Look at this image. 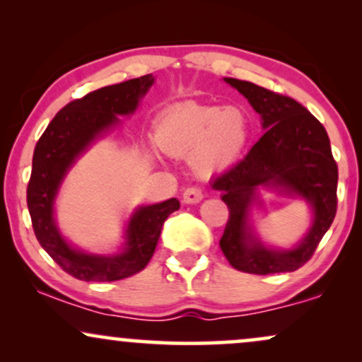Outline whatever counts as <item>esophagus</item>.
Instances as JSON below:
<instances>
[{
	"mask_svg": "<svg viewBox=\"0 0 362 362\" xmlns=\"http://www.w3.org/2000/svg\"><path fill=\"white\" fill-rule=\"evenodd\" d=\"M204 194L199 187H189V189L184 190V202L185 204H197V202L202 201Z\"/></svg>",
	"mask_w": 362,
	"mask_h": 362,
	"instance_id": "1",
	"label": "esophagus"
}]
</instances>
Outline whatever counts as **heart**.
Returning <instances> with one entry per match:
<instances>
[{"label":"heart","instance_id":"obj_1","mask_svg":"<svg viewBox=\"0 0 362 362\" xmlns=\"http://www.w3.org/2000/svg\"><path fill=\"white\" fill-rule=\"evenodd\" d=\"M250 134V117L242 107L192 105L161 115L153 138L170 155H192L195 168L214 172L242 156Z\"/></svg>","mask_w":362,"mask_h":362}]
</instances>
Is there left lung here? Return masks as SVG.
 <instances>
[{
  "mask_svg": "<svg viewBox=\"0 0 362 362\" xmlns=\"http://www.w3.org/2000/svg\"><path fill=\"white\" fill-rule=\"evenodd\" d=\"M224 81L250 102L265 132L242 161L213 180L230 211L219 247L236 271L259 276L293 272L311 259L337 213L339 170L330 139L320 120L291 97L236 78ZM259 186L298 194L312 206L309 235L291 251L265 247L252 233L247 214L258 200Z\"/></svg>",
  "mask_w": 362,
  "mask_h": 362,
  "instance_id": "left-lung-1",
  "label": "left lung"
}]
</instances>
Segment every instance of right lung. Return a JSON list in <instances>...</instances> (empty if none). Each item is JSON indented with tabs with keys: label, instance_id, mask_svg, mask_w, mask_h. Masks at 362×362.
Instances as JSON below:
<instances>
[{
	"label": "right lung",
	"instance_id": "1",
	"mask_svg": "<svg viewBox=\"0 0 362 362\" xmlns=\"http://www.w3.org/2000/svg\"><path fill=\"white\" fill-rule=\"evenodd\" d=\"M153 81L155 78L146 74L103 86L69 102L57 112L35 144L27 187V206L34 233L62 271L80 281L112 282L143 271L155 253L165 219L180 207L175 197L160 204L138 207L129 219L124 250L115 255L76 250L62 238L54 219V199L68 170L95 139L119 124L117 115L134 114Z\"/></svg>",
	"mask_w": 362,
	"mask_h": 362
}]
</instances>
